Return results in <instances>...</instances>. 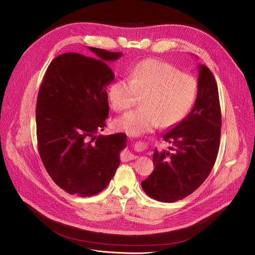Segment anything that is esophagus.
Wrapping results in <instances>:
<instances>
[{
    "mask_svg": "<svg viewBox=\"0 0 255 255\" xmlns=\"http://www.w3.org/2000/svg\"><path fill=\"white\" fill-rule=\"evenodd\" d=\"M135 158H137V155L133 154V153L130 152L129 150L123 151L122 156H121V159H122L123 161H128V160H132V159H135Z\"/></svg>",
    "mask_w": 255,
    "mask_h": 255,
    "instance_id": "34e87169",
    "label": "esophagus"
}]
</instances>
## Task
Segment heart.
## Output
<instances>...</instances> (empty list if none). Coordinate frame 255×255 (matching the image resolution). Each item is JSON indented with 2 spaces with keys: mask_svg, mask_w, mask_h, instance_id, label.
Instances as JSON below:
<instances>
[{
  "mask_svg": "<svg viewBox=\"0 0 255 255\" xmlns=\"http://www.w3.org/2000/svg\"><path fill=\"white\" fill-rule=\"evenodd\" d=\"M198 90L197 80L169 63L156 59L138 62L128 70V78L116 79L109 87L114 110L122 112L135 105L144 94L142 107L114 122V127L131 136L151 132L160 125L170 128L182 121L192 109Z\"/></svg>",
  "mask_w": 255,
  "mask_h": 255,
  "instance_id": "heart-1",
  "label": "heart"
}]
</instances>
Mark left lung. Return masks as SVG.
<instances>
[{"label": "left lung", "instance_id": "8db88e82", "mask_svg": "<svg viewBox=\"0 0 255 255\" xmlns=\"http://www.w3.org/2000/svg\"><path fill=\"white\" fill-rule=\"evenodd\" d=\"M198 90L191 112L163 134L169 150H154V170L141 182L144 192L161 202H175L194 192L210 175L219 152L221 108L212 71L198 64Z\"/></svg>", "mask_w": 255, "mask_h": 255}]
</instances>
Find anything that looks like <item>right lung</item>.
Here are the masks:
<instances>
[{
  "mask_svg": "<svg viewBox=\"0 0 255 255\" xmlns=\"http://www.w3.org/2000/svg\"><path fill=\"white\" fill-rule=\"evenodd\" d=\"M90 57L66 53L55 58L36 102L37 146L53 181L69 194L103 191L120 165L124 133L99 135L109 116L107 86L115 75L109 62L122 53L88 47Z\"/></svg>",
  "mask_w": 255,
  "mask_h": 255,
  "instance_id": "obj_1",
  "label": "right lung"
}]
</instances>
